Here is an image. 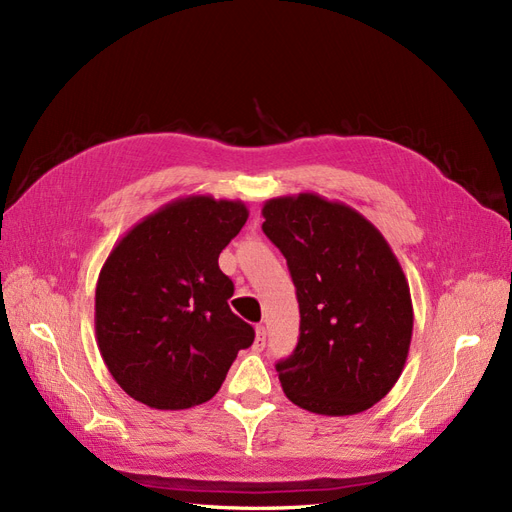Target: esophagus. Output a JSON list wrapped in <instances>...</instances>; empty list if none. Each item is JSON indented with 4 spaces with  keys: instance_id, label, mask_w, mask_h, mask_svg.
<instances>
[{
    "instance_id": "1",
    "label": "esophagus",
    "mask_w": 512,
    "mask_h": 512,
    "mask_svg": "<svg viewBox=\"0 0 512 512\" xmlns=\"http://www.w3.org/2000/svg\"><path fill=\"white\" fill-rule=\"evenodd\" d=\"M265 344H267V331H265V327H262V324H258L256 339H254V350H262V348H265Z\"/></svg>"
}]
</instances>
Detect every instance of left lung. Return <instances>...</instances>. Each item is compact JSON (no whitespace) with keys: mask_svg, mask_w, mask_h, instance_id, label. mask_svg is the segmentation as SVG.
Instances as JSON below:
<instances>
[{"mask_svg":"<svg viewBox=\"0 0 512 512\" xmlns=\"http://www.w3.org/2000/svg\"><path fill=\"white\" fill-rule=\"evenodd\" d=\"M262 218L301 314L297 348L275 365L286 397L324 416L378 404L404 371L414 324L391 245L359 211L318 194L271 198Z\"/></svg>","mask_w":512,"mask_h":512,"instance_id":"left-lung-1","label":"left lung"}]
</instances>
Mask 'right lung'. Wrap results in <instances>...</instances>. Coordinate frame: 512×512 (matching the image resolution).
Masks as SVG:
<instances>
[{
  "instance_id": "obj_1",
  "label": "right lung",
  "mask_w": 512,
  "mask_h": 512,
  "mask_svg": "<svg viewBox=\"0 0 512 512\" xmlns=\"http://www.w3.org/2000/svg\"><path fill=\"white\" fill-rule=\"evenodd\" d=\"M241 200L185 196L147 215L108 254L96 286V339L115 382L156 410L205 404L252 324L218 258L247 222Z\"/></svg>"
}]
</instances>
